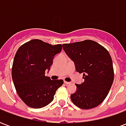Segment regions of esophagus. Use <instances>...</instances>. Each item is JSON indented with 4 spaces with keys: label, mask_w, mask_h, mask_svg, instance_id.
Returning <instances> with one entry per match:
<instances>
[{
    "label": "esophagus",
    "mask_w": 126,
    "mask_h": 126,
    "mask_svg": "<svg viewBox=\"0 0 126 126\" xmlns=\"http://www.w3.org/2000/svg\"><path fill=\"white\" fill-rule=\"evenodd\" d=\"M64 83L66 85H67V84H71V82H67V81H64Z\"/></svg>",
    "instance_id": "obj_1"
}]
</instances>
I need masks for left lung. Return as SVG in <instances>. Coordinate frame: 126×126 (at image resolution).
I'll list each match as a JSON object with an SVG mask.
<instances>
[{
  "label": "left lung",
  "mask_w": 126,
  "mask_h": 126,
  "mask_svg": "<svg viewBox=\"0 0 126 126\" xmlns=\"http://www.w3.org/2000/svg\"><path fill=\"white\" fill-rule=\"evenodd\" d=\"M63 48L74 61L76 71L83 73L84 79L82 84H76L77 91L71 95V101L82 109L97 107L105 99L113 82V67L109 52L90 40L63 44Z\"/></svg>",
  "instance_id": "8db88e82"
}]
</instances>
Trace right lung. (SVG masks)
<instances>
[{
    "instance_id": "obj_1",
    "label": "right lung",
    "mask_w": 126,
    "mask_h": 126,
    "mask_svg": "<svg viewBox=\"0 0 126 126\" xmlns=\"http://www.w3.org/2000/svg\"><path fill=\"white\" fill-rule=\"evenodd\" d=\"M62 50L61 44L52 45L33 39L21 45L15 54L12 66V78L17 94L30 107L40 109L48 105L63 79L51 80L45 76L53 58Z\"/></svg>"
}]
</instances>
